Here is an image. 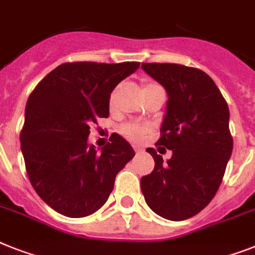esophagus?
<instances>
[{"label":"esophagus","mask_w":255,"mask_h":255,"mask_svg":"<svg viewBox=\"0 0 255 255\" xmlns=\"http://www.w3.org/2000/svg\"><path fill=\"white\" fill-rule=\"evenodd\" d=\"M143 148L142 147H135V152H136V155H140V153H143Z\"/></svg>","instance_id":"esophagus-1"}]
</instances>
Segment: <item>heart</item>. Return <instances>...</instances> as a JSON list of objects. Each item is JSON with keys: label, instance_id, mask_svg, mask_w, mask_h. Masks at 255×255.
I'll list each match as a JSON object with an SVG mask.
<instances>
[{"label": "heart", "instance_id": "b5f03b06", "mask_svg": "<svg viewBox=\"0 0 255 255\" xmlns=\"http://www.w3.org/2000/svg\"><path fill=\"white\" fill-rule=\"evenodd\" d=\"M160 87V86L157 85V83H153V82H144L143 83V92L150 91V90H153V88ZM123 134L125 136H128L129 139H140L144 134L147 132V128L142 125H135V124H132V125H125L121 129Z\"/></svg>", "mask_w": 255, "mask_h": 255}]
</instances>
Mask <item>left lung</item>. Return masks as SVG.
I'll return each mask as SVG.
<instances>
[{
    "label": "left lung",
    "instance_id": "1",
    "mask_svg": "<svg viewBox=\"0 0 255 255\" xmlns=\"http://www.w3.org/2000/svg\"><path fill=\"white\" fill-rule=\"evenodd\" d=\"M168 94L157 144L172 150L167 163L153 148L155 168L140 178L155 214L181 222L197 215L215 197L233 148L229 109L205 71L177 64H142Z\"/></svg>",
    "mask_w": 255,
    "mask_h": 255
}]
</instances>
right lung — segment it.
Listing matches in <instances>:
<instances>
[{"label":"right lung","mask_w":255,"mask_h":255,"mask_svg":"<svg viewBox=\"0 0 255 255\" xmlns=\"http://www.w3.org/2000/svg\"><path fill=\"white\" fill-rule=\"evenodd\" d=\"M139 62H66L35 87L20 131L29 182L61 215L85 218L103 207L116 176L135 152L113 136L100 152L88 144L90 125L109 116V99Z\"/></svg>","instance_id":"obj_1"}]
</instances>
